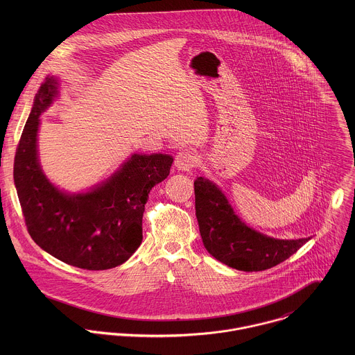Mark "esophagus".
I'll return each mask as SVG.
<instances>
[{"label":"esophagus","mask_w":355,"mask_h":355,"mask_svg":"<svg viewBox=\"0 0 355 355\" xmlns=\"http://www.w3.org/2000/svg\"><path fill=\"white\" fill-rule=\"evenodd\" d=\"M198 154L190 149H183L176 154L175 157V165L180 171H191L198 164Z\"/></svg>","instance_id":"34e87169"}]
</instances>
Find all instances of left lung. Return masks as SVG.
Segmentation results:
<instances>
[{"label":"left lung","mask_w":355,"mask_h":355,"mask_svg":"<svg viewBox=\"0 0 355 355\" xmlns=\"http://www.w3.org/2000/svg\"><path fill=\"white\" fill-rule=\"evenodd\" d=\"M194 190L203 246L216 259L234 269H269L297 253L310 239H275L249 228L238 218L217 186L207 179L198 178Z\"/></svg>","instance_id":"8db88e82"}]
</instances>
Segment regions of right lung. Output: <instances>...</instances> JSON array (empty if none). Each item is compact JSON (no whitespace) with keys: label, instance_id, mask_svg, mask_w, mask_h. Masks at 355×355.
<instances>
[{"label":"right lung","instance_id":"add662e5","mask_svg":"<svg viewBox=\"0 0 355 355\" xmlns=\"http://www.w3.org/2000/svg\"><path fill=\"white\" fill-rule=\"evenodd\" d=\"M46 78L16 148L13 179L27 231L57 259L87 270L125 262L142 243V217L149 193L169 175L166 154H134L107 182L85 194L69 196L51 186L37 154L40 114L57 94Z\"/></svg>","mask_w":355,"mask_h":355}]
</instances>
